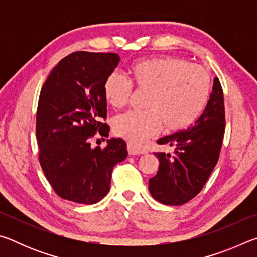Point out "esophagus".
<instances>
[{"mask_svg": "<svg viewBox=\"0 0 257 257\" xmlns=\"http://www.w3.org/2000/svg\"><path fill=\"white\" fill-rule=\"evenodd\" d=\"M128 152L130 155H139V154H145L146 150L143 149V147H139L132 144V143H128Z\"/></svg>", "mask_w": 257, "mask_h": 257, "instance_id": "obj_1", "label": "esophagus"}]
</instances>
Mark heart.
I'll list each match as a JSON object with an SVG mask.
<instances>
[{"instance_id":"1","label":"heart","mask_w":257,"mask_h":257,"mask_svg":"<svg viewBox=\"0 0 257 257\" xmlns=\"http://www.w3.org/2000/svg\"><path fill=\"white\" fill-rule=\"evenodd\" d=\"M133 84L147 90L146 111H128L114 119L116 135L134 144L154 136L162 122L168 130H181L195 122L210 97L211 78L198 64L175 56H155L129 69ZM107 103L115 108L129 102L133 85L120 72L108 75L103 86Z\"/></svg>"}]
</instances>
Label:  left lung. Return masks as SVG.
<instances>
[{"label":"left lung","mask_w":257,"mask_h":257,"mask_svg":"<svg viewBox=\"0 0 257 257\" xmlns=\"http://www.w3.org/2000/svg\"><path fill=\"white\" fill-rule=\"evenodd\" d=\"M225 127L224 99L219 78L213 80L210 99L193 127L160 138L158 144L175 147L170 153H154L159 171L149 181L156 201L182 205L202 190L217 163Z\"/></svg>","instance_id":"left-lung-1"}]
</instances>
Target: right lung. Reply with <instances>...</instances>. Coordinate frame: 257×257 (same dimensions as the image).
Wrapping results in <instances>:
<instances>
[{"instance_id": "1", "label": "right lung", "mask_w": 257, "mask_h": 257, "mask_svg": "<svg viewBox=\"0 0 257 257\" xmlns=\"http://www.w3.org/2000/svg\"><path fill=\"white\" fill-rule=\"evenodd\" d=\"M120 61L116 53L79 51L56 64L42 87L36 115L40 163L61 198L95 204L110 190L112 170L127 158L122 138L90 146L95 133L108 136L104 81Z\"/></svg>"}]
</instances>
